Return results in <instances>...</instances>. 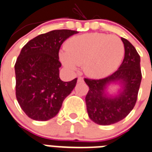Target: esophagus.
Returning <instances> with one entry per match:
<instances>
[{"mask_svg":"<svg viewBox=\"0 0 152 152\" xmlns=\"http://www.w3.org/2000/svg\"><path fill=\"white\" fill-rule=\"evenodd\" d=\"M84 80L82 78V77H78V80H77V82L78 83H83V82Z\"/></svg>","mask_w":152,"mask_h":152,"instance_id":"esophagus-1","label":"esophagus"}]
</instances>
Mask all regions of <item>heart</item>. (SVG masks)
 Wrapping results in <instances>:
<instances>
[{"label": "heart", "mask_w": 152, "mask_h": 152, "mask_svg": "<svg viewBox=\"0 0 152 152\" xmlns=\"http://www.w3.org/2000/svg\"><path fill=\"white\" fill-rule=\"evenodd\" d=\"M124 56V45L119 37L90 33L71 38L60 52V59L69 70L83 65L86 75L98 78L113 72Z\"/></svg>", "instance_id": "b5f03b06"}]
</instances>
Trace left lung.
Here are the masks:
<instances>
[{"label":"left lung","mask_w":152,"mask_h":152,"mask_svg":"<svg viewBox=\"0 0 152 152\" xmlns=\"http://www.w3.org/2000/svg\"><path fill=\"white\" fill-rule=\"evenodd\" d=\"M121 41L125 53L118 69L104 79L84 80L90 89L86 96L88 115L100 125L121 121L133 110L137 101L141 81V58L129 41L124 38ZM111 86L120 88L110 94L108 90Z\"/></svg>","instance_id":"8db88e82"}]
</instances>
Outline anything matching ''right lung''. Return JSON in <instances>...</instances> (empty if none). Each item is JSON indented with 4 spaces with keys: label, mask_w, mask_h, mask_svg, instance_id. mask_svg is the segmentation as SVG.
Returning <instances> with one entry per match:
<instances>
[{
    "label": "right lung",
    "mask_w": 152,
    "mask_h": 152,
    "mask_svg": "<svg viewBox=\"0 0 152 152\" xmlns=\"http://www.w3.org/2000/svg\"><path fill=\"white\" fill-rule=\"evenodd\" d=\"M76 33L67 29L51 31L30 40L21 49L15 66L16 97L31 119L45 121L56 117L76 86V78L69 82L60 80L58 51Z\"/></svg>",
    "instance_id": "1"
}]
</instances>
